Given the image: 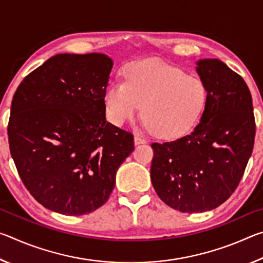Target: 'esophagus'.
<instances>
[{
  "label": "esophagus",
  "instance_id": "1",
  "mask_svg": "<svg viewBox=\"0 0 263 263\" xmlns=\"http://www.w3.org/2000/svg\"><path fill=\"white\" fill-rule=\"evenodd\" d=\"M145 142H146V139H145V138H142V137L138 136V135H136V136H135V144H136V145L145 144Z\"/></svg>",
  "mask_w": 263,
  "mask_h": 263
}]
</instances>
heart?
<instances>
[{"instance_id":"heart-1","label":"heart","mask_w":263,"mask_h":263,"mask_svg":"<svg viewBox=\"0 0 263 263\" xmlns=\"http://www.w3.org/2000/svg\"><path fill=\"white\" fill-rule=\"evenodd\" d=\"M208 101L205 84L195 75L154 59L124 68V82L106 86L103 102L109 121L121 126L141 116L155 136L179 138L197 125Z\"/></svg>"}]
</instances>
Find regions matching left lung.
Instances as JSON below:
<instances>
[{
	"instance_id": "obj_1",
	"label": "left lung",
	"mask_w": 263,
	"mask_h": 263,
	"mask_svg": "<svg viewBox=\"0 0 263 263\" xmlns=\"http://www.w3.org/2000/svg\"><path fill=\"white\" fill-rule=\"evenodd\" d=\"M196 65L208 90L199 124L180 139L151 145L155 191L168 206L188 213L213 210L234 193L255 138L252 95L243 79L218 59Z\"/></svg>"
}]
</instances>
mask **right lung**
Masks as SVG:
<instances>
[{"label": "right lung", "instance_id": "add662e5", "mask_svg": "<svg viewBox=\"0 0 263 263\" xmlns=\"http://www.w3.org/2000/svg\"><path fill=\"white\" fill-rule=\"evenodd\" d=\"M112 66L102 53L57 54L17 88L9 147L26 189L48 210L67 216L97 210L135 149L131 133L105 119Z\"/></svg>", "mask_w": 263, "mask_h": 263}]
</instances>
